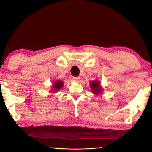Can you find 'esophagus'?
Masks as SVG:
<instances>
[{
	"mask_svg": "<svg viewBox=\"0 0 152 152\" xmlns=\"http://www.w3.org/2000/svg\"><path fill=\"white\" fill-rule=\"evenodd\" d=\"M73 80L76 82H79V80H80V78H79V77H73Z\"/></svg>",
	"mask_w": 152,
	"mask_h": 152,
	"instance_id": "obj_1",
	"label": "esophagus"
}]
</instances>
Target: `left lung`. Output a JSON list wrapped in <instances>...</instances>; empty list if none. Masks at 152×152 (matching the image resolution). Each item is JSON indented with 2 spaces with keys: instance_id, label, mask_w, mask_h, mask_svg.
Listing matches in <instances>:
<instances>
[{
  "instance_id": "1",
  "label": "left lung",
  "mask_w": 152,
  "mask_h": 152,
  "mask_svg": "<svg viewBox=\"0 0 152 152\" xmlns=\"http://www.w3.org/2000/svg\"><path fill=\"white\" fill-rule=\"evenodd\" d=\"M90 88L91 92L96 96L101 95L103 92V88L101 85V82L98 80H94L91 81L90 83Z\"/></svg>"
}]
</instances>
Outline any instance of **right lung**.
Wrapping results in <instances>:
<instances>
[{"label": "right lung", "mask_w": 152, "mask_h": 152, "mask_svg": "<svg viewBox=\"0 0 152 152\" xmlns=\"http://www.w3.org/2000/svg\"><path fill=\"white\" fill-rule=\"evenodd\" d=\"M64 81H61V80H56V81H53L52 82V86H51V89L50 92L53 93H58L64 87Z\"/></svg>", "instance_id": "add662e5"}]
</instances>
